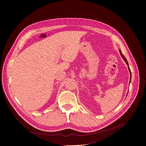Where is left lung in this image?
Returning a JSON list of instances; mask_svg holds the SVG:
<instances>
[{
	"label": "left lung",
	"mask_w": 146,
	"mask_h": 146,
	"mask_svg": "<svg viewBox=\"0 0 146 146\" xmlns=\"http://www.w3.org/2000/svg\"><path fill=\"white\" fill-rule=\"evenodd\" d=\"M119 52H120V54H121V56H122V58L124 59V60L126 62V64H127V65L128 69H129V72H130V82H131V71H130V68H129V64H128V62H127V61L126 59L125 58L124 55L122 54V53L121 50H119ZM127 93H128V92H127Z\"/></svg>",
	"instance_id": "8db88e82"
}]
</instances>
